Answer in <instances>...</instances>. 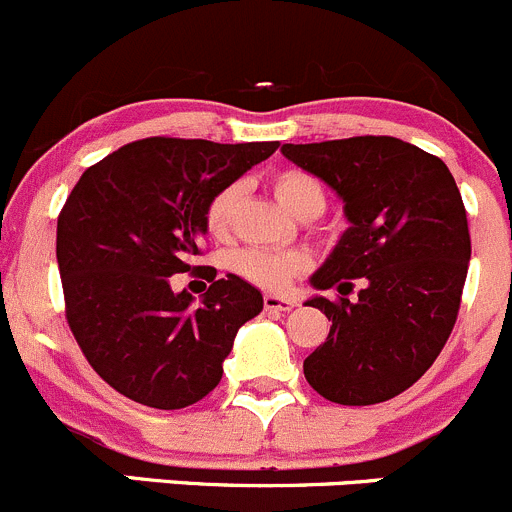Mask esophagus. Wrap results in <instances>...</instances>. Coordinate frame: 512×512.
Wrapping results in <instances>:
<instances>
[{"mask_svg":"<svg viewBox=\"0 0 512 512\" xmlns=\"http://www.w3.org/2000/svg\"><path fill=\"white\" fill-rule=\"evenodd\" d=\"M263 306H266V311H291L293 306H296V301L288 296H276V293H266L263 296Z\"/></svg>","mask_w":512,"mask_h":512,"instance_id":"esophagus-1","label":"esophagus"}]
</instances>
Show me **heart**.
I'll list each match as a JSON object with an SVG mask.
<instances>
[{
    "mask_svg": "<svg viewBox=\"0 0 512 512\" xmlns=\"http://www.w3.org/2000/svg\"><path fill=\"white\" fill-rule=\"evenodd\" d=\"M273 194L281 201L286 211H291L298 219H313L326 206V189L313 174L301 169H286L273 176ZM239 189L226 186L216 191L209 199L204 211L206 234L211 239H226L234 221V206ZM231 271L246 281L256 283L261 288H283L293 278V273L301 268V256L288 254V251H268V249H244L236 251L229 261Z\"/></svg>",
    "mask_w": 512,
    "mask_h": 512,
    "instance_id": "heart-1",
    "label": "heart"
}]
</instances>
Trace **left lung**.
<instances>
[{"mask_svg": "<svg viewBox=\"0 0 512 512\" xmlns=\"http://www.w3.org/2000/svg\"><path fill=\"white\" fill-rule=\"evenodd\" d=\"M281 154L343 201L348 229L311 276L308 298L331 321L303 361L313 391L341 406H371L411 388L455 326L470 261L465 206L438 156L393 139L353 136L283 144ZM358 299H346L352 278Z\"/></svg>", "mask_w": 512, "mask_h": 512, "instance_id": "obj_1", "label": "left lung"}]
</instances>
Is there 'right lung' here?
<instances>
[{
  "label": "right lung",
  "mask_w": 512,
  "mask_h": 512,
  "mask_svg": "<svg viewBox=\"0 0 512 512\" xmlns=\"http://www.w3.org/2000/svg\"><path fill=\"white\" fill-rule=\"evenodd\" d=\"M276 149L278 141L151 136L77 181L57 221L67 321L91 368L121 396L176 411L219 386L236 333L261 313V291L214 271L194 303L169 278L199 256L211 196Z\"/></svg>",
  "instance_id": "obj_1"
}]
</instances>
